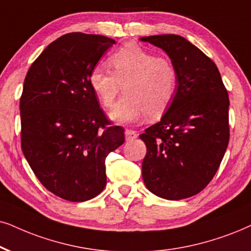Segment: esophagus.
Returning <instances> with one entry per match:
<instances>
[{
    "label": "esophagus",
    "instance_id": "1",
    "mask_svg": "<svg viewBox=\"0 0 251 251\" xmlns=\"http://www.w3.org/2000/svg\"><path fill=\"white\" fill-rule=\"evenodd\" d=\"M125 138L127 141H131V140H134V139L138 138V134H136V132L133 131V129H126Z\"/></svg>",
    "mask_w": 251,
    "mask_h": 251
}]
</instances>
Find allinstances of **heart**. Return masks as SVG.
I'll list each match as a JSON object with an SVG mask.
<instances>
[{
    "label": "heart",
    "instance_id": "obj_1",
    "mask_svg": "<svg viewBox=\"0 0 251 251\" xmlns=\"http://www.w3.org/2000/svg\"><path fill=\"white\" fill-rule=\"evenodd\" d=\"M111 72L95 67L89 83L103 106H112L123 89L125 96L109 117L118 124H129L147 115L157 119L166 112L178 87V72L169 59L135 45L120 47L109 58Z\"/></svg>",
    "mask_w": 251,
    "mask_h": 251
}]
</instances>
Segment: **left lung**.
Segmentation results:
<instances>
[{
  "label": "left lung",
  "instance_id": "1",
  "mask_svg": "<svg viewBox=\"0 0 251 251\" xmlns=\"http://www.w3.org/2000/svg\"><path fill=\"white\" fill-rule=\"evenodd\" d=\"M160 47L178 72V87L161 120L146 128L142 178L154 195L179 201L206 188L229 141L228 93L215 63L177 34L140 38Z\"/></svg>",
  "mask_w": 251,
  "mask_h": 251
}]
</instances>
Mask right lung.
Masks as SVG:
<instances>
[{
	"mask_svg": "<svg viewBox=\"0 0 251 251\" xmlns=\"http://www.w3.org/2000/svg\"><path fill=\"white\" fill-rule=\"evenodd\" d=\"M111 38L67 33L38 56L24 80L21 110L22 151L45 188L69 201H85L106 185L105 158L125 141L110 126L89 75Z\"/></svg>",
	"mask_w": 251,
	"mask_h": 251,
	"instance_id": "right-lung-1",
	"label": "right lung"
}]
</instances>
